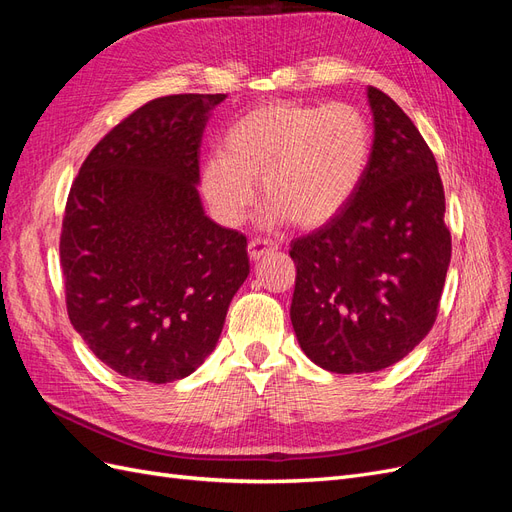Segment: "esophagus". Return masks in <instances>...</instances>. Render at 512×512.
<instances>
[{"label":"esophagus","instance_id":"esophagus-1","mask_svg":"<svg viewBox=\"0 0 512 512\" xmlns=\"http://www.w3.org/2000/svg\"><path fill=\"white\" fill-rule=\"evenodd\" d=\"M273 250H277V243H273V241H269V239H260V237H258V239H252L250 245H247V252H250V258H252V260H260L262 256L273 252Z\"/></svg>","mask_w":512,"mask_h":512}]
</instances>
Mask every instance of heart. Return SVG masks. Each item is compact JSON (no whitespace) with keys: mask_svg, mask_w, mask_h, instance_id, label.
Wrapping results in <instances>:
<instances>
[{"mask_svg":"<svg viewBox=\"0 0 512 512\" xmlns=\"http://www.w3.org/2000/svg\"><path fill=\"white\" fill-rule=\"evenodd\" d=\"M371 158V126L346 102H269L228 128L224 151L203 164V194L218 220L237 226L262 194V224L292 220L318 228L335 220L359 192Z\"/></svg>","mask_w":512,"mask_h":512,"instance_id":"heart-1","label":"heart"}]
</instances>
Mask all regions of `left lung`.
Instances as JSON below:
<instances>
[{"label":"left lung","mask_w":512,"mask_h":512,"mask_svg":"<svg viewBox=\"0 0 512 512\" xmlns=\"http://www.w3.org/2000/svg\"><path fill=\"white\" fill-rule=\"evenodd\" d=\"M374 145L350 205L290 243L301 350L333 374L401 361L431 331L451 262L436 158L412 119L369 87Z\"/></svg>","instance_id":"1"}]
</instances>
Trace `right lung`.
Instances as JSON below:
<instances>
[{"label": "right lung", "instance_id": "obj_1", "mask_svg": "<svg viewBox=\"0 0 512 512\" xmlns=\"http://www.w3.org/2000/svg\"><path fill=\"white\" fill-rule=\"evenodd\" d=\"M224 100L147 102L91 149L72 183L59 241L68 316L123 378L190 376L250 273L247 239L209 220L196 188L200 141Z\"/></svg>", "mask_w": 512, "mask_h": 512}]
</instances>
